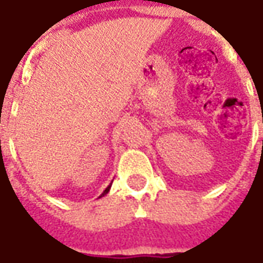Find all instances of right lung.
<instances>
[{"mask_svg":"<svg viewBox=\"0 0 263 263\" xmlns=\"http://www.w3.org/2000/svg\"><path fill=\"white\" fill-rule=\"evenodd\" d=\"M109 189H111V184H109L108 187H107V189H105V190H104V192H103V194H101V196H100V197H103V196H105V194L108 193V192H109Z\"/></svg>","mask_w":263,"mask_h":263,"instance_id":"add662e5","label":"right lung"}]
</instances>
